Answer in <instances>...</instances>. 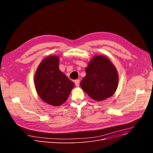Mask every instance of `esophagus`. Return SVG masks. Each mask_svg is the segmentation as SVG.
<instances>
[{
    "label": "esophagus",
    "instance_id": "esophagus-1",
    "mask_svg": "<svg viewBox=\"0 0 153 153\" xmlns=\"http://www.w3.org/2000/svg\"><path fill=\"white\" fill-rule=\"evenodd\" d=\"M74 83H75V85L76 86H79V83H80V80H76L74 81Z\"/></svg>",
    "mask_w": 153,
    "mask_h": 153
}]
</instances>
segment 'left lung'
Wrapping results in <instances>:
<instances>
[{"label":"left lung","instance_id":"left-lung-1","mask_svg":"<svg viewBox=\"0 0 153 153\" xmlns=\"http://www.w3.org/2000/svg\"><path fill=\"white\" fill-rule=\"evenodd\" d=\"M86 76L80 82L83 90L90 97L102 101L111 97L116 91L118 74L113 63L103 56H96L85 68Z\"/></svg>","mask_w":153,"mask_h":153}]
</instances>
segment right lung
Instances as JSON below:
<instances>
[{
    "label": "right lung",
    "mask_w": 153,
    "mask_h": 153,
    "mask_svg": "<svg viewBox=\"0 0 153 153\" xmlns=\"http://www.w3.org/2000/svg\"><path fill=\"white\" fill-rule=\"evenodd\" d=\"M59 57L52 56L40 63L34 83L40 97L46 103L60 106L67 100L74 83L59 68Z\"/></svg>",
    "instance_id": "right-lung-1"
}]
</instances>
